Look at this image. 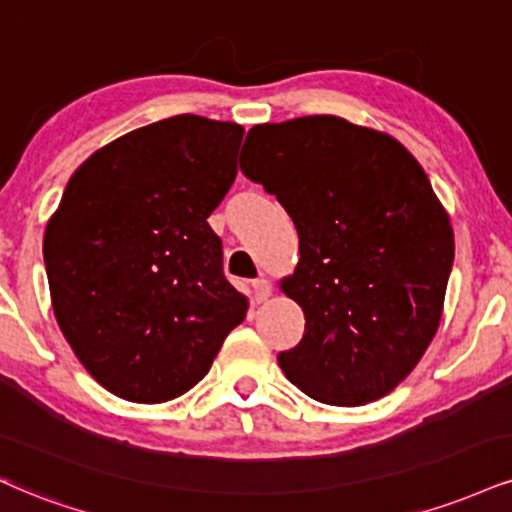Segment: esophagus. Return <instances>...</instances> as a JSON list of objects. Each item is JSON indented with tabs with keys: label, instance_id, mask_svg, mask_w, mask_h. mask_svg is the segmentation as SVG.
<instances>
[{
	"label": "esophagus",
	"instance_id": "obj_1",
	"mask_svg": "<svg viewBox=\"0 0 512 512\" xmlns=\"http://www.w3.org/2000/svg\"><path fill=\"white\" fill-rule=\"evenodd\" d=\"M252 295H255L257 303H264V300H269V295H272V283L267 279L252 281Z\"/></svg>",
	"mask_w": 512,
	"mask_h": 512
}]
</instances>
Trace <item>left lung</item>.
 I'll use <instances>...</instances> for the list:
<instances>
[{"instance_id":"obj_1","label":"left lung","mask_w":512,"mask_h":512,"mask_svg":"<svg viewBox=\"0 0 512 512\" xmlns=\"http://www.w3.org/2000/svg\"><path fill=\"white\" fill-rule=\"evenodd\" d=\"M240 171L300 240L281 291L305 334L279 353L283 374L319 403L384 398L432 343L453 267L451 219L424 169L391 135L324 114L252 126Z\"/></svg>"}]
</instances>
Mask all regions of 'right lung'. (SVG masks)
Returning a JSON list of instances; mask_svg holds the SVG:
<instances>
[{"instance_id":"obj_1","label":"right lung","mask_w":512,"mask_h":512,"mask_svg":"<svg viewBox=\"0 0 512 512\" xmlns=\"http://www.w3.org/2000/svg\"><path fill=\"white\" fill-rule=\"evenodd\" d=\"M243 133L195 114L135 128L78 166L47 221L54 317L114 396H183L245 319L207 224L236 181Z\"/></svg>"}]
</instances>
